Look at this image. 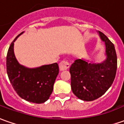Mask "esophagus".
<instances>
[{"label":"esophagus","mask_w":124,"mask_h":124,"mask_svg":"<svg viewBox=\"0 0 124 124\" xmlns=\"http://www.w3.org/2000/svg\"><path fill=\"white\" fill-rule=\"evenodd\" d=\"M70 67V64L67 61H61L59 64V68L60 70H67L69 69Z\"/></svg>","instance_id":"obj_1"}]
</instances>
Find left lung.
<instances>
[{"label":"left lung","instance_id":"8db88e82","mask_svg":"<svg viewBox=\"0 0 124 124\" xmlns=\"http://www.w3.org/2000/svg\"><path fill=\"white\" fill-rule=\"evenodd\" d=\"M98 33L105 43L106 60L97 64L77 59L70 67L73 94L85 101H94L102 96L111 86L117 71L115 46L104 34L100 31Z\"/></svg>","mask_w":124,"mask_h":124}]
</instances>
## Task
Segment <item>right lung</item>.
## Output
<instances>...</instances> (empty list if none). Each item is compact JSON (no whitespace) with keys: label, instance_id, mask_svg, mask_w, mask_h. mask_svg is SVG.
I'll list each match as a JSON object with an SVG mask.
<instances>
[{"label":"right lung","instance_id":"add662e5","mask_svg":"<svg viewBox=\"0 0 124 124\" xmlns=\"http://www.w3.org/2000/svg\"><path fill=\"white\" fill-rule=\"evenodd\" d=\"M10 45L7 55V72L13 89L19 96L26 101L41 104L49 99L54 84L59 73L58 64L54 63L36 69H28L20 65L13 51L14 42Z\"/></svg>","mask_w":124,"mask_h":124}]
</instances>
